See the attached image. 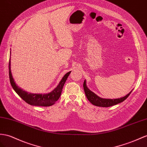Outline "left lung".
Wrapping results in <instances>:
<instances>
[{
	"mask_svg": "<svg viewBox=\"0 0 147 147\" xmlns=\"http://www.w3.org/2000/svg\"><path fill=\"white\" fill-rule=\"evenodd\" d=\"M83 88H84L86 97H87L88 99L89 100V102H91V103L93 105H94V106L102 107H111L123 102V101L125 100L127 97L129 96L130 93L131 92V91H131V92H130L128 94H127L125 96H124L123 97H121V98L111 99L100 98V97L97 96L95 93H94L91 91V90H89L87 86H86V80H84V81Z\"/></svg>",
	"mask_w": 147,
	"mask_h": 147,
	"instance_id": "obj_1",
	"label": "left lung"
}]
</instances>
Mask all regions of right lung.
<instances>
[{
  "mask_svg": "<svg viewBox=\"0 0 147 147\" xmlns=\"http://www.w3.org/2000/svg\"><path fill=\"white\" fill-rule=\"evenodd\" d=\"M11 53V51H10ZM9 78L11 86L15 91L17 92V94L21 98L26 102L32 106H51L53 105L56 101L58 100L62 92L63 86L67 80V77L69 76L71 71L67 73L65 76H63L62 80L60 81L59 84L57 86L54 90L48 94H32L28 93L23 91L22 89L18 88L15 82L12 73L10 69V59L9 60Z\"/></svg>",
  "mask_w": 147,
  "mask_h": 147,
  "instance_id": "1",
  "label": "right lung"
}]
</instances>
